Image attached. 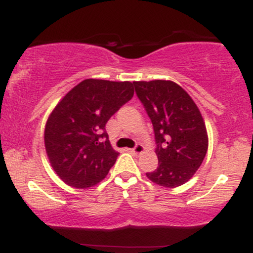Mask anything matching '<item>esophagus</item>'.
Here are the masks:
<instances>
[{"instance_id":"34e87169","label":"esophagus","mask_w":253,"mask_h":253,"mask_svg":"<svg viewBox=\"0 0 253 253\" xmlns=\"http://www.w3.org/2000/svg\"><path fill=\"white\" fill-rule=\"evenodd\" d=\"M130 151H132V152L134 153V155H140V153H143L144 151H145V147L143 146V145L138 144V145H136V146L134 147V149H132Z\"/></svg>"}]
</instances>
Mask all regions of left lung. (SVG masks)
I'll list each match as a JSON object with an SVG mask.
<instances>
[{
  "label": "left lung",
  "instance_id": "1",
  "mask_svg": "<svg viewBox=\"0 0 253 253\" xmlns=\"http://www.w3.org/2000/svg\"><path fill=\"white\" fill-rule=\"evenodd\" d=\"M133 83L155 129L158 168L147 178L165 188L179 187L195 175L207 153L205 120L189 94L172 81Z\"/></svg>",
  "mask_w": 253,
  "mask_h": 253
}]
</instances>
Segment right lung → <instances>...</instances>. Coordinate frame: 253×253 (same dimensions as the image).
Wrapping results in <instances>:
<instances>
[{"mask_svg":"<svg viewBox=\"0 0 253 253\" xmlns=\"http://www.w3.org/2000/svg\"><path fill=\"white\" fill-rule=\"evenodd\" d=\"M133 84L88 78L52 110L43 132L46 155L68 185L86 189L108 175L119 152L110 145L104 126L133 97Z\"/></svg>","mask_w":253,"mask_h":253,"instance_id":"add662e5","label":"right lung"}]
</instances>
